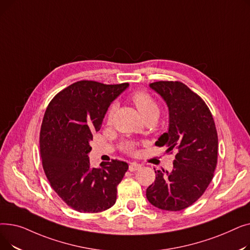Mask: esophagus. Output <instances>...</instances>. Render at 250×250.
<instances>
[{
  "instance_id": "obj_1",
  "label": "esophagus",
  "mask_w": 250,
  "mask_h": 250,
  "mask_svg": "<svg viewBox=\"0 0 250 250\" xmlns=\"http://www.w3.org/2000/svg\"><path fill=\"white\" fill-rule=\"evenodd\" d=\"M141 167H142V165H141V164L136 163V162H132V163H129L128 170H129V171L134 172V171H137V170H139Z\"/></svg>"
}]
</instances>
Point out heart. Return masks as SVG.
<instances>
[{
    "label": "heart",
    "instance_id": "obj_1",
    "mask_svg": "<svg viewBox=\"0 0 250 250\" xmlns=\"http://www.w3.org/2000/svg\"><path fill=\"white\" fill-rule=\"evenodd\" d=\"M130 100L133 101V103L136 105V107L138 108L139 112L144 118H147L149 116H154V117H158L160 108L159 105L157 103V101L154 99L152 95L145 91H136L134 93L130 95ZM116 105L112 104L110 105V107L108 108L106 112V121L107 123H111L113 113L115 111ZM122 149L125 153H134L135 152V143L134 142H125L122 146Z\"/></svg>",
    "mask_w": 250,
    "mask_h": 250
}]
</instances>
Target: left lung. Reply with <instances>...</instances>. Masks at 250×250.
Masks as SVG:
<instances>
[{
	"instance_id": "1",
	"label": "left lung",
	"mask_w": 250,
	"mask_h": 250,
	"mask_svg": "<svg viewBox=\"0 0 250 250\" xmlns=\"http://www.w3.org/2000/svg\"><path fill=\"white\" fill-rule=\"evenodd\" d=\"M150 87L169 108V129L155 143L176 152L172 171L155 170L147 188L148 201L165 211H181L198 201L214 177L218 160V134L206 102L179 81H158Z\"/></svg>"
}]
</instances>
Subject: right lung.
I'll use <instances>...</instances> for the list:
<instances>
[{
  "mask_svg": "<svg viewBox=\"0 0 250 250\" xmlns=\"http://www.w3.org/2000/svg\"><path fill=\"white\" fill-rule=\"evenodd\" d=\"M127 86L78 81L59 92L45 110L39 135L42 167L51 188L75 211L98 213L115 204L127 163L111 160L91 168L88 153L110 103Z\"/></svg>",
  "mask_w": 250,
  "mask_h": 250,
  "instance_id": "1",
  "label": "right lung"
}]
</instances>
